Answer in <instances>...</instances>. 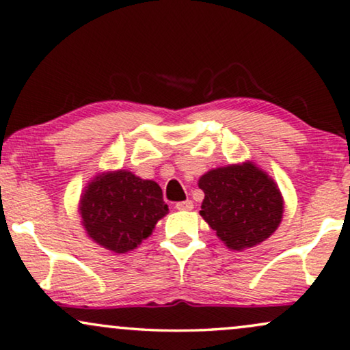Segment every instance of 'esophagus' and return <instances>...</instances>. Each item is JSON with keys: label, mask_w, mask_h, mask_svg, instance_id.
<instances>
[{"label": "esophagus", "mask_w": 350, "mask_h": 350, "mask_svg": "<svg viewBox=\"0 0 350 350\" xmlns=\"http://www.w3.org/2000/svg\"><path fill=\"white\" fill-rule=\"evenodd\" d=\"M192 208H193L192 200H184V202L176 203V209H179V211H190Z\"/></svg>", "instance_id": "esophagus-1"}]
</instances>
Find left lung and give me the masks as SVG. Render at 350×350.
<instances>
[{
    "label": "left lung",
    "instance_id": "left-lung-1",
    "mask_svg": "<svg viewBox=\"0 0 350 350\" xmlns=\"http://www.w3.org/2000/svg\"><path fill=\"white\" fill-rule=\"evenodd\" d=\"M202 217L227 248L243 251L267 240L283 217V197L267 172L251 161L208 171Z\"/></svg>",
    "mask_w": 350,
    "mask_h": 350
}]
</instances>
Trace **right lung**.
<instances>
[{"label": "right lung", "instance_id": "1", "mask_svg": "<svg viewBox=\"0 0 350 350\" xmlns=\"http://www.w3.org/2000/svg\"><path fill=\"white\" fill-rule=\"evenodd\" d=\"M78 211L88 237L120 254L152 235L155 224L167 214V204L155 180L118 170L102 172L86 185Z\"/></svg>", "mask_w": 350, "mask_h": 350}]
</instances>
